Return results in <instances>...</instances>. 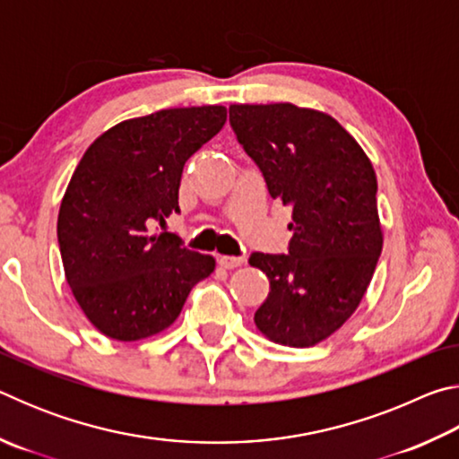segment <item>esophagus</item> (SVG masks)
<instances>
[{
    "label": "esophagus",
    "instance_id": "obj_1",
    "mask_svg": "<svg viewBox=\"0 0 459 459\" xmlns=\"http://www.w3.org/2000/svg\"><path fill=\"white\" fill-rule=\"evenodd\" d=\"M219 263L224 269H235V267L243 265L245 257H232V255H222V257H219Z\"/></svg>",
    "mask_w": 459,
    "mask_h": 459
}]
</instances>
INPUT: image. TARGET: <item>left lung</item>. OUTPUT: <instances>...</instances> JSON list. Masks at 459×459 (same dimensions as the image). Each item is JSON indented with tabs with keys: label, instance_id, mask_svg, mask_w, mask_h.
Returning a JSON list of instances; mask_svg holds the SVG:
<instances>
[{
	"label": "left lung",
	"instance_id": "1",
	"mask_svg": "<svg viewBox=\"0 0 459 459\" xmlns=\"http://www.w3.org/2000/svg\"><path fill=\"white\" fill-rule=\"evenodd\" d=\"M229 121L271 198L293 211L287 255L248 257L269 279L255 324L279 344L314 346L354 314L383 251L375 169L336 119L312 108L230 105Z\"/></svg>",
	"mask_w": 459,
	"mask_h": 459
}]
</instances>
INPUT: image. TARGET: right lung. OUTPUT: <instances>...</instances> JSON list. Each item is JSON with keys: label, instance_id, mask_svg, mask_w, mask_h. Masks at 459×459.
Returning <instances> with one entry per match:
<instances>
[{"label": "right lung", "instance_id": "1", "mask_svg": "<svg viewBox=\"0 0 459 459\" xmlns=\"http://www.w3.org/2000/svg\"><path fill=\"white\" fill-rule=\"evenodd\" d=\"M227 121L221 105L164 108L105 131L76 166L58 212L66 281L91 324L121 342L166 330L211 255L155 232L180 212L182 169Z\"/></svg>", "mask_w": 459, "mask_h": 459}]
</instances>
